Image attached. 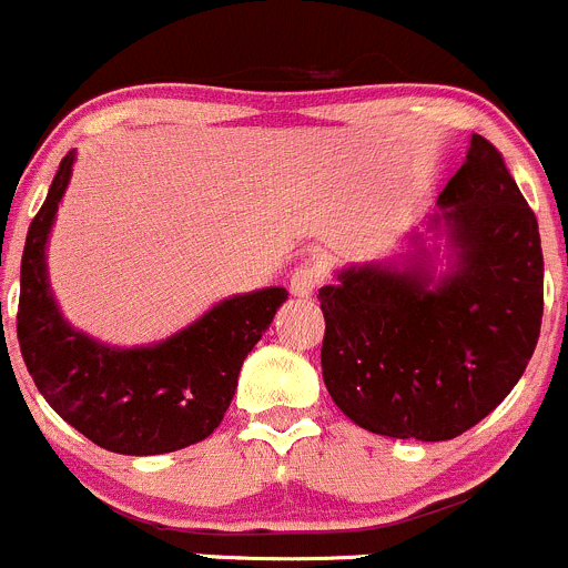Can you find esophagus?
<instances>
[{
  "mask_svg": "<svg viewBox=\"0 0 568 568\" xmlns=\"http://www.w3.org/2000/svg\"><path fill=\"white\" fill-rule=\"evenodd\" d=\"M323 278H326V273H323V264L306 262L293 273V278H290V290H293V295H298V298H310V295L321 287Z\"/></svg>",
  "mask_w": 568,
  "mask_h": 568,
  "instance_id": "esophagus-1",
  "label": "esophagus"
}]
</instances>
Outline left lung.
Returning a JSON list of instances; mask_svg holds the SVG:
<instances>
[{
	"label": "left lung",
	"mask_w": 568,
	"mask_h": 568,
	"mask_svg": "<svg viewBox=\"0 0 568 568\" xmlns=\"http://www.w3.org/2000/svg\"><path fill=\"white\" fill-rule=\"evenodd\" d=\"M432 229L449 234L455 267L426 256L362 264L321 287L323 382L362 429L452 440L494 413L521 379L544 315L538 220L488 139L437 197Z\"/></svg>",
	"instance_id": "left-lung-1"
}]
</instances>
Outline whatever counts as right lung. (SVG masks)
<instances>
[{"mask_svg": "<svg viewBox=\"0 0 568 568\" xmlns=\"http://www.w3.org/2000/svg\"><path fill=\"white\" fill-rule=\"evenodd\" d=\"M63 155L27 231L16 334L32 382L67 424L116 455H166L206 440L223 420L245 356L287 301L284 287L220 301L144 348H111L63 321L47 281V240L72 178Z\"/></svg>", "mask_w": 568, "mask_h": 568, "instance_id": "right-lung-1", "label": "right lung"}]
</instances>
